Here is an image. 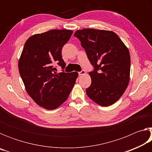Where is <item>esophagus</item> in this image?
<instances>
[{"label": "esophagus", "mask_w": 152, "mask_h": 152, "mask_svg": "<svg viewBox=\"0 0 152 152\" xmlns=\"http://www.w3.org/2000/svg\"><path fill=\"white\" fill-rule=\"evenodd\" d=\"M78 74H79V75H80V76H82V75H84V74H86V71L84 70H82V71L79 72Z\"/></svg>", "instance_id": "obj_1"}]
</instances>
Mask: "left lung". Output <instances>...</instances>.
I'll list each match as a JSON object with an SVG mask.
<instances>
[{"label": "left lung", "instance_id": "1", "mask_svg": "<svg viewBox=\"0 0 152 152\" xmlns=\"http://www.w3.org/2000/svg\"><path fill=\"white\" fill-rule=\"evenodd\" d=\"M94 70L92 82L86 89L88 96L102 107L116 102L129 82L131 60L127 48L116 33L110 31L84 29L76 31Z\"/></svg>", "mask_w": 152, "mask_h": 152}]
</instances>
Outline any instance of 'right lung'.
<instances>
[{"label":"right lung","mask_w":152,"mask_h":152,"mask_svg":"<svg viewBox=\"0 0 152 152\" xmlns=\"http://www.w3.org/2000/svg\"><path fill=\"white\" fill-rule=\"evenodd\" d=\"M73 31L52 29L30 37L24 45L19 61V71L25 89L38 105L55 109L65 102L75 84L78 74L64 72L61 56L63 46ZM58 64L63 72L57 73Z\"/></svg>","instance_id":"right-lung-1"}]
</instances>
